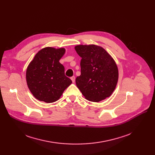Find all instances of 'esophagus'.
I'll return each mask as SVG.
<instances>
[{
  "instance_id": "34e87169",
  "label": "esophagus",
  "mask_w": 155,
  "mask_h": 155,
  "mask_svg": "<svg viewBox=\"0 0 155 155\" xmlns=\"http://www.w3.org/2000/svg\"><path fill=\"white\" fill-rule=\"evenodd\" d=\"M70 78H71V80L72 82H73V83H74V82H75V77L74 76H73V77H71Z\"/></svg>"
}]
</instances>
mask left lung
I'll return each mask as SVG.
<instances>
[{
  "mask_svg": "<svg viewBox=\"0 0 155 155\" xmlns=\"http://www.w3.org/2000/svg\"><path fill=\"white\" fill-rule=\"evenodd\" d=\"M75 51L82 58L81 75L76 85L85 99L98 102L111 95L119 77L117 64L112 56L101 46L77 45Z\"/></svg>",
  "mask_w": 155,
  "mask_h": 155,
  "instance_id": "8db88e82",
  "label": "left lung"
}]
</instances>
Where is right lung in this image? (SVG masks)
Listing matches in <instances>:
<instances>
[{
	"label": "right lung",
	"mask_w": 155,
	"mask_h": 155,
	"mask_svg": "<svg viewBox=\"0 0 155 155\" xmlns=\"http://www.w3.org/2000/svg\"><path fill=\"white\" fill-rule=\"evenodd\" d=\"M64 48L46 47L39 51L29 64L26 82L36 99L46 103L58 101L72 81L64 75V68L59 60Z\"/></svg>",
	"instance_id": "1"
}]
</instances>
